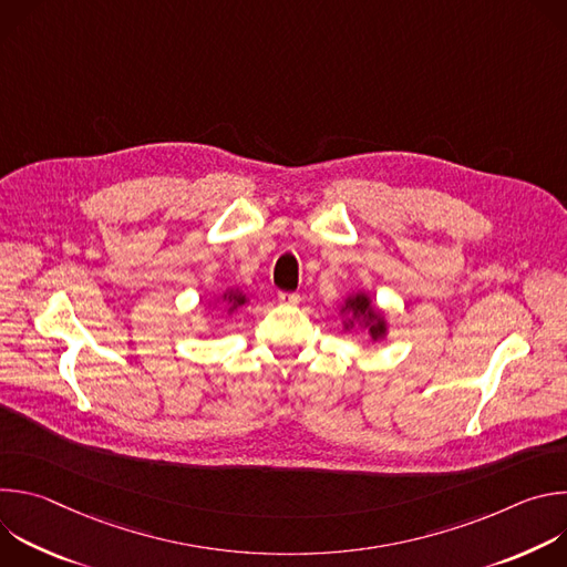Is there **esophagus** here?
<instances>
[{
    "label": "esophagus",
    "instance_id": "obj_1",
    "mask_svg": "<svg viewBox=\"0 0 567 567\" xmlns=\"http://www.w3.org/2000/svg\"><path fill=\"white\" fill-rule=\"evenodd\" d=\"M278 300L285 305H296L300 300V296L296 291H278Z\"/></svg>",
    "mask_w": 567,
    "mask_h": 567
}]
</instances>
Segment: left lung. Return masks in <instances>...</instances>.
Wrapping results in <instances>:
<instances>
[{
    "instance_id": "obj_1",
    "label": "left lung",
    "mask_w": 567,
    "mask_h": 567,
    "mask_svg": "<svg viewBox=\"0 0 567 567\" xmlns=\"http://www.w3.org/2000/svg\"><path fill=\"white\" fill-rule=\"evenodd\" d=\"M341 313H346V322L343 328L346 330H352L354 326H361L368 330L370 339L372 341H381L388 332V322H385V316L372 307V300L368 293L359 291V293H352L346 298V305L341 307Z\"/></svg>"
}]
</instances>
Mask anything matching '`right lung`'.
Returning <instances> with one entry per match:
<instances>
[{
	"mask_svg": "<svg viewBox=\"0 0 567 567\" xmlns=\"http://www.w3.org/2000/svg\"><path fill=\"white\" fill-rule=\"evenodd\" d=\"M221 298H224V302L228 305V313L235 311V309H239L241 305H247V300H249L245 293L237 291V289H228Z\"/></svg>",
	"mask_w": 567,
	"mask_h": 567,
	"instance_id": "obj_1",
	"label": "right lung"
}]
</instances>
